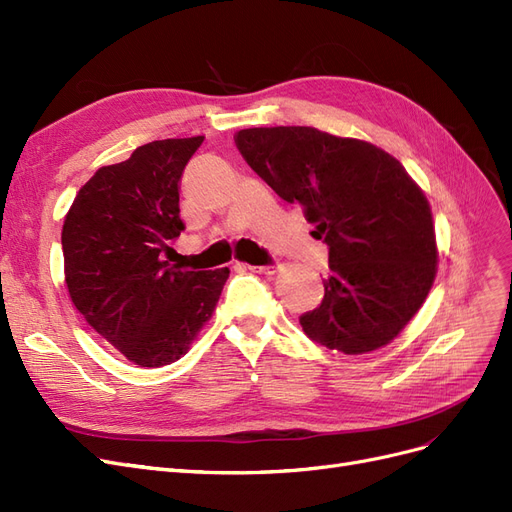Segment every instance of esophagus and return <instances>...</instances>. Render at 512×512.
I'll return each mask as SVG.
<instances>
[{
	"instance_id": "obj_1",
	"label": "esophagus",
	"mask_w": 512,
	"mask_h": 512,
	"mask_svg": "<svg viewBox=\"0 0 512 512\" xmlns=\"http://www.w3.org/2000/svg\"><path fill=\"white\" fill-rule=\"evenodd\" d=\"M249 270H255V272H261V274H276L280 270V261L272 259L270 263H266V266H249Z\"/></svg>"
}]
</instances>
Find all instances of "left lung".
Returning <instances> with one entry per match:
<instances>
[{"mask_svg":"<svg viewBox=\"0 0 512 512\" xmlns=\"http://www.w3.org/2000/svg\"><path fill=\"white\" fill-rule=\"evenodd\" d=\"M234 140L327 244L325 295L300 317L306 336L344 355L391 342L425 302L438 259L430 204L402 163L315 127L240 129Z\"/></svg>","mask_w":512,"mask_h":512,"instance_id":"1","label":"left lung"}]
</instances>
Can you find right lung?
I'll return each instance as SVG.
<instances>
[{
    "label": "right lung",
    "mask_w": 512,
    "mask_h": 512,
    "mask_svg": "<svg viewBox=\"0 0 512 512\" xmlns=\"http://www.w3.org/2000/svg\"><path fill=\"white\" fill-rule=\"evenodd\" d=\"M204 136L155 140L97 170L63 221L65 285L82 317L142 368L174 364L210 319L229 268L170 263L180 178Z\"/></svg>",
    "instance_id": "1"
}]
</instances>
